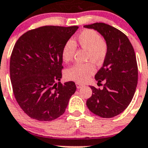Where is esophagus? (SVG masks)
Segmentation results:
<instances>
[{
    "label": "esophagus",
    "mask_w": 148,
    "mask_h": 148,
    "mask_svg": "<svg viewBox=\"0 0 148 148\" xmlns=\"http://www.w3.org/2000/svg\"><path fill=\"white\" fill-rule=\"evenodd\" d=\"M75 84H76V87H77V88H78V89L82 88V87H83L84 86V84L79 83V82H76V83H75Z\"/></svg>",
    "instance_id": "esophagus-1"
}]
</instances>
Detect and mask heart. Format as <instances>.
Returning <instances> with one entry per match:
<instances>
[{"instance_id":"b5f03b06","label":"heart","mask_w":148,"mask_h":148,"mask_svg":"<svg viewBox=\"0 0 148 148\" xmlns=\"http://www.w3.org/2000/svg\"><path fill=\"white\" fill-rule=\"evenodd\" d=\"M75 44L87 51V61H92L95 64H101L105 59L108 53V46L105 41L94 30L84 29L77 35L75 41L68 40L64 44L61 53L64 62H70L73 60ZM95 71V66L92 62L75 64L66 70L65 76L69 80L84 83L93 75Z\"/></svg>"}]
</instances>
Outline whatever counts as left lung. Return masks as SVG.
Segmentation results:
<instances>
[{"label": "left lung", "instance_id": "8db88e82", "mask_svg": "<svg viewBox=\"0 0 148 148\" xmlns=\"http://www.w3.org/2000/svg\"><path fill=\"white\" fill-rule=\"evenodd\" d=\"M84 27L96 30L108 46L102 67L95 75L98 84H105L102 90L90 86L92 94L87 99V106L100 117L113 118L127 108L135 93L138 83L135 52L126 35L112 26L95 23Z\"/></svg>", "mask_w": 148, "mask_h": 148}]
</instances>
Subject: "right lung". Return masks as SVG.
I'll use <instances>...</instances> for the list:
<instances>
[{"instance_id": "add662e5", "label": "right lung", "mask_w": 148, "mask_h": 148, "mask_svg": "<svg viewBox=\"0 0 148 148\" xmlns=\"http://www.w3.org/2000/svg\"><path fill=\"white\" fill-rule=\"evenodd\" d=\"M78 29L45 26L17 40L10 58V79L17 102L30 118L52 121L65 112L76 86L60 82L62 49Z\"/></svg>"}]
</instances>
